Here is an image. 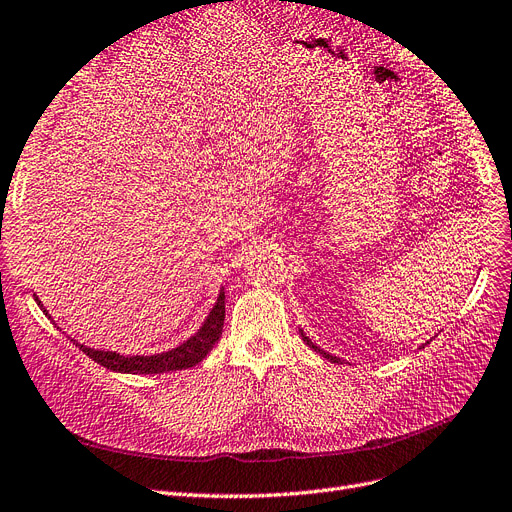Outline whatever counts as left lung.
<instances>
[{
	"label": "left lung",
	"instance_id": "left-lung-1",
	"mask_svg": "<svg viewBox=\"0 0 512 512\" xmlns=\"http://www.w3.org/2000/svg\"><path fill=\"white\" fill-rule=\"evenodd\" d=\"M300 336H302V340H304V342H306V344H309V346H311V349H313V351H317V353H321V355H323V357H325V359H330V361H332V363H338V361H340V359H338V357H334V355H330V353H325V351H321V349H319V346H317V344H315V342H311V340H309V336H304V332H302V330H300Z\"/></svg>",
	"mask_w": 512,
	"mask_h": 512
}]
</instances>
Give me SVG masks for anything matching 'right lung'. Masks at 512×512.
Masks as SVG:
<instances>
[{
    "mask_svg": "<svg viewBox=\"0 0 512 512\" xmlns=\"http://www.w3.org/2000/svg\"><path fill=\"white\" fill-rule=\"evenodd\" d=\"M37 304L42 306L39 298L35 296ZM44 309V306H42ZM48 315V311L44 309ZM222 325H224V290H220L216 304L212 306L210 315L203 321V325L197 330L195 336H191L187 342H182L180 346L166 353H157V355H134L126 357L113 351H96L90 349L86 344H79L73 340L75 346H79V351H84L90 359L100 363L102 367L113 372L121 374H166V372H176V370H187V367L197 365L203 357H206L216 340L222 334Z\"/></svg>",
    "mask_w": 512,
    "mask_h": 512,
    "instance_id": "1",
    "label": "right lung"
}]
</instances>
